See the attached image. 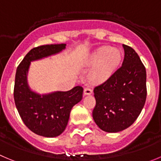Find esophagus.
<instances>
[{
    "mask_svg": "<svg viewBox=\"0 0 161 161\" xmlns=\"http://www.w3.org/2000/svg\"><path fill=\"white\" fill-rule=\"evenodd\" d=\"M92 93V90L90 88H85L84 89V95L85 96H88V95H91Z\"/></svg>",
    "mask_w": 161,
    "mask_h": 161,
    "instance_id": "esophagus-1",
    "label": "esophagus"
}]
</instances>
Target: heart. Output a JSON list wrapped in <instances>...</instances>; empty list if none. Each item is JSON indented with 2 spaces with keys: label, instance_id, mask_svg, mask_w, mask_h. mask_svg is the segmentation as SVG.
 <instances>
[{
  "label": "heart",
  "instance_id": "1",
  "mask_svg": "<svg viewBox=\"0 0 161 161\" xmlns=\"http://www.w3.org/2000/svg\"><path fill=\"white\" fill-rule=\"evenodd\" d=\"M122 58V52L118 49L109 47L98 49L88 59V65H93L88 73V79L94 83L106 81L119 66Z\"/></svg>",
  "mask_w": 161,
  "mask_h": 161
}]
</instances>
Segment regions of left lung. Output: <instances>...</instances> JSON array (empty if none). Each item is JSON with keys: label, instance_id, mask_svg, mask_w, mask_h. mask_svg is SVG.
<instances>
[{"label": "left lung", "instance_id": "1", "mask_svg": "<svg viewBox=\"0 0 161 161\" xmlns=\"http://www.w3.org/2000/svg\"><path fill=\"white\" fill-rule=\"evenodd\" d=\"M122 65L112 76L94 88L96 106L92 117L102 130L122 131L130 126L145 105L147 96L146 70L132 47L122 45Z\"/></svg>", "mask_w": 161, "mask_h": 161}]
</instances>
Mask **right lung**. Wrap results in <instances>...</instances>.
<instances>
[{
	"label": "right lung",
	"mask_w": 161,
	"mask_h": 161,
	"mask_svg": "<svg viewBox=\"0 0 161 161\" xmlns=\"http://www.w3.org/2000/svg\"><path fill=\"white\" fill-rule=\"evenodd\" d=\"M66 44H49L31 49L16 69L14 101L19 116L30 130L38 135L54 137L66 127L72 108L81 100L83 88L76 86L68 92L40 95L31 91L27 83L30 62L54 54Z\"/></svg>",
	"instance_id": "obj_1"
}]
</instances>
